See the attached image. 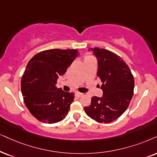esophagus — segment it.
Returning <instances> with one entry per match:
<instances>
[{
	"mask_svg": "<svg viewBox=\"0 0 157 157\" xmlns=\"http://www.w3.org/2000/svg\"><path fill=\"white\" fill-rule=\"evenodd\" d=\"M82 93H78V92H77V93H75V96H76L77 97V98H80V97L81 96H82Z\"/></svg>",
	"mask_w": 157,
	"mask_h": 157,
	"instance_id": "obj_1",
	"label": "esophagus"
}]
</instances>
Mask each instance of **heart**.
I'll list each match as a JSON object with an SVG mask.
<instances>
[{
    "mask_svg": "<svg viewBox=\"0 0 157 157\" xmlns=\"http://www.w3.org/2000/svg\"><path fill=\"white\" fill-rule=\"evenodd\" d=\"M90 56H90V55H86V56H85V58H88V57H90Z\"/></svg>",
    "mask_w": 157,
    "mask_h": 157,
    "instance_id": "heart-1",
    "label": "heart"
}]
</instances>
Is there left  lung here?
I'll return each instance as SVG.
<instances>
[{
	"mask_svg": "<svg viewBox=\"0 0 157 157\" xmlns=\"http://www.w3.org/2000/svg\"><path fill=\"white\" fill-rule=\"evenodd\" d=\"M98 60L97 76L101 80L103 96H93L85 112L98 122L109 123L125 112L133 96L134 77L124 60L106 49L89 48Z\"/></svg>",
	"mask_w": 157,
	"mask_h": 157,
	"instance_id": "1",
	"label": "left lung"
}]
</instances>
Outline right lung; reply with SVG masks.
Masks as SVG:
<instances>
[{
    "mask_svg": "<svg viewBox=\"0 0 157 157\" xmlns=\"http://www.w3.org/2000/svg\"><path fill=\"white\" fill-rule=\"evenodd\" d=\"M78 56L75 49H50L37 53L27 64L21 93L29 112L40 122L53 124L68 114L75 93L64 92L56 84Z\"/></svg>",
    "mask_w": 157,
    "mask_h": 157,
    "instance_id": "1",
    "label": "right lung"
}]
</instances>
